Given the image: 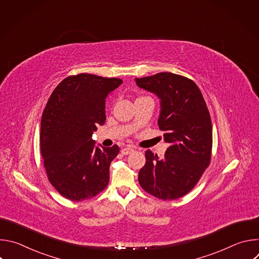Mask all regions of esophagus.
<instances>
[{
    "mask_svg": "<svg viewBox=\"0 0 259 259\" xmlns=\"http://www.w3.org/2000/svg\"><path fill=\"white\" fill-rule=\"evenodd\" d=\"M134 150L132 149V147H124V149H122L121 150V153L123 154V155H129L130 153H132Z\"/></svg>",
    "mask_w": 259,
    "mask_h": 259,
    "instance_id": "34e87169",
    "label": "esophagus"
}]
</instances>
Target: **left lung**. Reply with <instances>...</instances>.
Here are the masks:
<instances>
[{
    "label": "left lung",
    "instance_id": "1",
    "mask_svg": "<svg viewBox=\"0 0 259 259\" xmlns=\"http://www.w3.org/2000/svg\"><path fill=\"white\" fill-rule=\"evenodd\" d=\"M137 86L160 99V130L170 144L161 159L150 150L139 170L141 188L156 198L175 200L191 192L208 167L212 150L209 110L199 87L172 72L135 79Z\"/></svg>",
    "mask_w": 259,
    "mask_h": 259
}]
</instances>
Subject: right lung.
<instances>
[{
  "instance_id": "obj_1",
  "label": "right lung",
  "mask_w": 259,
  "mask_h": 259,
  "mask_svg": "<svg viewBox=\"0 0 259 259\" xmlns=\"http://www.w3.org/2000/svg\"><path fill=\"white\" fill-rule=\"evenodd\" d=\"M123 81L90 73L70 76L52 92L41 120V154L48 179L71 201L102 192L109 181V166L118 145L96 146L92 139L105 122V99Z\"/></svg>"
}]
</instances>
